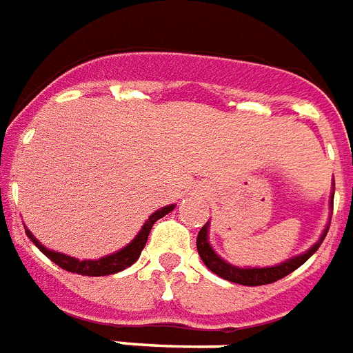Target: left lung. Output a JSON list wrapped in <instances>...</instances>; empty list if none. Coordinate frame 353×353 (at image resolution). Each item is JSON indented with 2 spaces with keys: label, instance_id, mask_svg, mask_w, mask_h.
I'll return each instance as SVG.
<instances>
[{
  "label": "left lung",
  "instance_id": "left-lung-1",
  "mask_svg": "<svg viewBox=\"0 0 353 353\" xmlns=\"http://www.w3.org/2000/svg\"><path fill=\"white\" fill-rule=\"evenodd\" d=\"M330 207L334 209V196H332V203H330ZM328 229L330 223L326 225V229H324L323 236L319 238L317 243L310 247L306 252H302L299 256L290 258V260H285V262L279 263V265H273V268H236V265L227 263L225 260H221L209 243V223H205V225L201 227V231H199L198 234V240H196V245H198L199 256H201L205 265H207L212 273L221 276V279L241 285H265L273 284V282H276V280L280 279H284V276H288L290 273H293L296 268H301L302 263L306 262L307 258L312 256L313 252L319 249V245L323 243Z\"/></svg>",
  "mask_w": 353,
  "mask_h": 353
}]
</instances>
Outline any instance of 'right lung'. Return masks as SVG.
<instances>
[{
    "label": "right lung",
    "instance_id": "obj_1",
    "mask_svg": "<svg viewBox=\"0 0 353 353\" xmlns=\"http://www.w3.org/2000/svg\"><path fill=\"white\" fill-rule=\"evenodd\" d=\"M174 207H176V205H168V207H163V209L155 210L154 214L146 220L143 229L139 231V234L135 236L124 249L113 252V254H108V256L99 258V260H77V258L62 254V252L51 251V249H47V247L41 245L29 229H25V232H27V236L30 238V241H32L49 260H52V262L57 263L58 268L65 269L69 273L84 274V276H104V274L119 273L122 269L130 268L133 262H137L139 254H141V251H143L144 245H146V240H148V234L150 231H152V225H154L159 218H163L165 214L172 212Z\"/></svg>",
    "mask_w": 353,
    "mask_h": 353
}]
</instances>
